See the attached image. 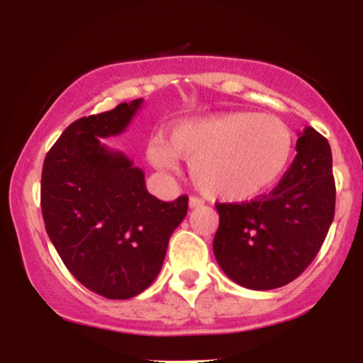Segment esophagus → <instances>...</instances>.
<instances>
[{
    "label": "esophagus",
    "mask_w": 363,
    "mask_h": 363,
    "mask_svg": "<svg viewBox=\"0 0 363 363\" xmlns=\"http://www.w3.org/2000/svg\"><path fill=\"white\" fill-rule=\"evenodd\" d=\"M203 205H205V201L198 198V196H191L189 198V208H201Z\"/></svg>",
    "instance_id": "esophagus-1"
}]
</instances>
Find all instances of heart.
I'll return each instance as SVG.
<instances>
[{
  "label": "heart",
  "instance_id": "b5f03b06",
  "mask_svg": "<svg viewBox=\"0 0 363 363\" xmlns=\"http://www.w3.org/2000/svg\"><path fill=\"white\" fill-rule=\"evenodd\" d=\"M294 153V135L281 119L252 111L220 112L174 124L167 143L155 140L148 158L155 167L191 164V179L206 198L251 201L280 181Z\"/></svg>",
  "mask_w": 363,
  "mask_h": 363
}]
</instances>
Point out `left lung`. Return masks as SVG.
<instances>
[{
    "mask_svg": "<svg viewBox=\"0 0 363 363\" xmlns=\"http://www.w3.org/2000/svg\"><path fill=\"white\" fill-rule=\"evenodd\" d=\"M295 150V160L272 193L247 203H216L215 257L223 273L245 289H280L301 277L335 218L328 140L307 126Z\"/></svg>",
    "mask_w": 363,
    "mask_h": 363,
    "instance_id": "1",
    "label": "left lung"
}]
</instances>
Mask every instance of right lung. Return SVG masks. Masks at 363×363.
<instances>
[{
	"label": "right lung",
	"mask_w": 363,
	"mask_h": 363,
	"mask_svg": "<svg viewBox=\"0 0 363 363\" xmlns=\"http://www.w3.org/2000/svg\"><path fill=\"white\" fill-rule=\"evenodd\" d=\"M141 104L123 102L69 124L45 155L40 181L45 232L65 266L114 301L152 285L187 215V196L160 201L148 193L143 170L99 140L121 135Z\"/></svg>",
	"instance_id": "right-lung-1"
}]
</instances>
